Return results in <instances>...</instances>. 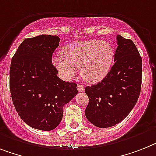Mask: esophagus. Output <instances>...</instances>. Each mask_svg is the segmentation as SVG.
Segmentation results:
<instances>
[{"label":"esophagus","instance_id":"obj_1","mask_svg":"<svg viewBox=\"0 0 156 156\" xmlns=\"http://www.w3.org/2000/svg\"><path fill=\"white\" fill-rule=\"evenodd\" d=\"M77 89H78L79 92H83L84 91V87L82 84H80V83H78L77 84Z\"/></svg>","mask_w":156,"mask_h":156}]
</instances>
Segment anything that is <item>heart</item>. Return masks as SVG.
I'll return each mask as SVG.
<instances>
[{
    "label": "heart",
    "instance_id": "obj_1",
    "mask_svg": "<svg viewBox=\"0 0 156 156\" xmlns=\"http://www.w3.org/2000/svg\"><path fill=\"white\" fill-rule=\"evenodd\" d=\"M113 59L114 49L108 42L89 40L67 44L62 54L54 56L52 62L64 80L73 79L80 68L83 79L96 83L108 74Z\"/></svg>",
    "mask_w": 156,
    "mask_h": 156
}]
</instances>
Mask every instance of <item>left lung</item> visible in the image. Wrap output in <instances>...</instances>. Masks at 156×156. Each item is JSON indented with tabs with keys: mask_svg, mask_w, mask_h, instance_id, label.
<instances>
[{
	"mask_svg": "<svg viewBox=\"0 0 156 156\" xmlns=\"http://www.w3.org/2000/svg\"><path fill=\"white\" fill-rule=\"evenodd\" d=\"M114 61L101 82L87 86L89 103L85 109L88 121L98 127L116 125L136 105L142 83V58L133 41L117 35Z\"/></svg>",
	"mask_w": 156,
	"mask_h": 156,
	"instance_id": "left-lung-1",
	"label": "left lung"
}]
</instances>
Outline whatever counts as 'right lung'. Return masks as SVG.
<instances>
[{"mask_svg": "<svg viewBox=\"0 0 156 156\" xmlns=\"http://www.w3.org/2000/svg\"><path fill=\"white\" fill-rule=\"evenodd\" d=\"M59 41V37L51 35L27 38L12 58L9 87L14 107L24 123L41 131L60 124L63 108L78 93L76 83L60 80L52 64Z\"/></svg>", "mask_w": 156, "mask_h": 156, "instance_id": "right-lung-1", "label": "right lung"}]
</instances>
